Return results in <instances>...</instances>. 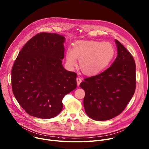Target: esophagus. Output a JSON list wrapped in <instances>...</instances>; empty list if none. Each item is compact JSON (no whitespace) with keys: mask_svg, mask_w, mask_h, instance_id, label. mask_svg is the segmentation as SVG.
Listing matches in <instances>:
<instances>
[{"mask_svg":"<svg viewBox=\"0 0 149 149\" xmlns=\"http://www.w3.org/2000/svg\"><path fill=\"white\" fill-rule=\"evenodd\" d=\"M81 80H82V79H81V77H77V78H76V81H77V86H79L81 82Z\"/></svg>","mask_w":149,"mask_h":149,"instance_id":"obj_1","label":"esophagus"}]
</instances>
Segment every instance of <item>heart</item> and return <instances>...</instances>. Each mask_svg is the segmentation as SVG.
<instances>
[{
  "label": "heart",
  "mask_w": 149,
  "mask_h": 149,
  "mask_svg": "<svg viewBox=\"0 0 149 149\" xmlns=\"http://www.w3.org/2000/svg\"><path fill=\"white\" fill-rule=\"evenodd\" d=\"M115 55V48L109 42L95 40H79L74 42L73 48L65 52L66 64L70 68L77 65L85 75H96L106 69Z\"/></svg>",
  "instance_id": "1"
}]
</instances>
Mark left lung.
<instances>
[{"label": "left lung", "mask_w": 149, "mask_h": 149, "mask_svg": "<svg viewBox=\"0 0 149 149\" xmlns=\"http://www.w3.org/2000/svg\"><path fill=\"white\" fill-rule=\"evenodd\" d=\"M118 54L111 67L84 79L80 87L85 92L84 105L92 119L105 121L120 114L133 97L136 86V63L133 56L115 40Z\"/></svg>", "instance_id": "1"}]
</instances>
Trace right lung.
<instances>
[{
  "mask_svg": "<svg viewBox=\"0 0 149 149\" xmlns=\"http://www.w3.org/2000/svg\"><path fill=\"white\" fill-rule=\"evenodd\" d=\"M65 38L41 32L19 52L11 72L13 93L29 115L53 118L63 109L64 96L77 87V74L62 65Z\"/></svg>",
  "mask_w": 149,
  "mask_h": 149,
  "instance_id": "right-lung-1",
  "label": "right lung"
}]
</instances>
